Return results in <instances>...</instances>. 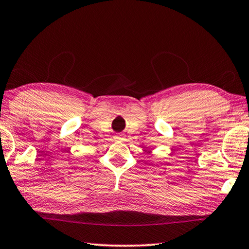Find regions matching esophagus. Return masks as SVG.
Masks as SVG:
<instances>
[{"instance_id": "34e87169", "label": "esophagus", "mask_w": 249, "mask_h": 249, "mask_svg": "<svg viewBox=\"0 0 249 249\" xmlns=\"http://www.w3.org/2000/svg\"><path fill=\"white\" fill-rule=\"evenodd\" d=\"M114 140L115 141H122V140H123V136H122L121 134H116L114 136Z\"/></svg>"}]
</instances>
